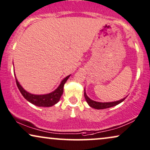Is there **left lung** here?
Returning a JSON list of instances; mask_svg holds the SVG:
<instances>
[{
  "label": "left lung",
  "instance_id": "left-lung-1",
  "mask_svg": "<svg viewBox=\"0 0 150 150\" xmlns=\"http://www.w3.org/2000/svg\"><path fill=\"white\" fill-rule=\"evenodd\" d=\"M84 96L85 98V100H86L87 103L91 108H93L94 109H97V110H103V109H106V108H112V107H114L115 105H117L120 103L122 102L126 98H124L121 99L120 100L117 101H114V102H108V103H100V102H96V101H94L92 100L89 98L88 96H87L86 92H85V89L84 92Z\"/></svg>",
  "mask_w": 150,
  "mask_h": 150
}]
</instances>
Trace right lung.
<instances>
[{
    "mask_svg": "<svg viewBox=\"0 0 150 150\" xmlns=\"http://www.w3.org/2000/svg\"><path fill=\"white\" fill-rule=\"evenodd\" d=\"M69 76H70V75L65 77L61 81V84L57 87V89H55L54 92L50 93V94L43 95H36L28 92L19 84L18 81L16 79V77L15 76V78L17 87H18V89L20 90L21 94L23 95V97L27 100H28L31 103L38 107H51L57 103L58 101H59L60 98H61L62 94L63 93L64 85H65V83L67 81V79H69Z\"/></svg>",
    "mask_w": 150,
    "mask_h": 150,
    "instance_id": "1",
    "label": "right lung"
}]
</instances>
